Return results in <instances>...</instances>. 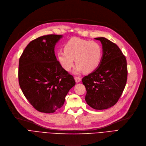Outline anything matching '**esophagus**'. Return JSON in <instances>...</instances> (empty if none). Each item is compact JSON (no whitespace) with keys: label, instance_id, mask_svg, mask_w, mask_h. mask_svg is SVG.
Masks as SVG:
<instances>
[{"label":"esophagus","instance_id":"34e87169","mask_svg":"<svg viewBox=\"0 0 146 146\" xmlns=\"http://www.w3.org/2000/svg\"><path fill=\"white\" fill-rule=\"evenodd\" d=\"M75 82L78 83L79 82H80L81 81V78L80 77H75Z\"/></svg>","mask_w":146,"mask_h":146}]
</instances>
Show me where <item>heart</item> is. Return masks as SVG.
I'll list each match as a JSON object with an SVG mask.
<instances>
[{
    "label": "heart",
    "mask_w": 146,
    "mask_h": 146,
    "mask_svg": "<svg viewBox=\"0 0 146 146\" xmlns=\"http://www.w3.org/2000/svg\"><path fill=\"white\" fill-rule=\"evenodd\" d=\"M102 47L95 41L72 38L64 44V50L57 53V59L60 66L69 71L74 65L76 74L84 71L92 72L98 67L102 57Z\"/></svg>",
    "instance_id": "obj_1"
}]
</instances>
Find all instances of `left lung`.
Returning a JSON list of instances; mask_svg holds the SVG:
<instances>
[{
  "mask_svg": "<svg viewBox=\"0 0 146 146\" xmlns=\"http://www.w3.org/2000/svg\"><path fill=\"white\" fill-rule=\"evenodd\" d=\"M101 41L103 55L98 68L82 79L88 105L96 110L108 109L118 101L127 80L125 56L119 47L105 37L95 38Z\"/></svg>",
  "mask_w": 146,
  "mask_h": 146,
  "instance_id": "left-lung-1",
  "label": "left lung"
}]
</instances>
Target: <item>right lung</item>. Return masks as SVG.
<instances>
[{"label":"right lung","mask_w":146,"mask_h":146,"mask_svg":"<svg viewBox=\"0 0 146 146\" xmlns=\"http://www.w3.org/2000/svg\"><path fill=\"white\" fill-rule=\"evenodd\" d=\"M62 35L43 36L27 46L19 60L18 80L22 92L40 112L50 113L60 109L75 81L59 64L54 46Z\"/></svg>","instance_id":"right-lung-1"}]
</instances>
